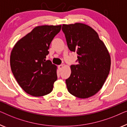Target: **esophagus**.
<instances>
[{
    "mask_svg": "<svg viewBox=\"0 0 127 127\" xmlns=\"http://www.w3.org/2000/svg\"><path fill=\"white\" fill-rule=\"evenodd\" d=\"M58 68H59V70H61V69L63 68V64L59 65L58 66Z\"/></svg>",
    "mask_w": 127,
    "mask_h": 127,
    "instance_id": "obj_1",
    "label": "esophagus"
}]
</instances>
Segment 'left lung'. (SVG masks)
Listing matches in <instances>:
<instances>
[{"label":"left lung","mask_w":127,"mask_h":127,"mask_svg":"<svg viewBox=\"0 0 127 127\" xmlns=\"http://www.w3.org/2000/svg\"><path fill=\"white\" fill-rule=\"evenodd\" d=\"M68 47L78 54V64L71 65V75L65 80L69 93L80 98L99 92L110 69V56L106 46L92 28L82 23L63 25Z\"/></svg>","instance_id":"1"}]
</instances>
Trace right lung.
Returning a JSON list of instances; mask_svg holds the SVG:
<instances>
[{
	"label": "right lung",
	"instance_id": "right-lung-1",
	"mask_svg": "<svg viewBox=\"0 0 127 127\" xmlns=\"http://www.w3.org/2000/svg\"><path fill=\"white\" fill-rule=\"evenodd\" d=\"M62 25L37 26L20 39L12 48L10 66L18 83L32 96L50 93L56 81L57 67L46 60L51 41Z\"/></svg>",
	"mask_w": 127,
	"mask_h": 127
}]
</instances>
